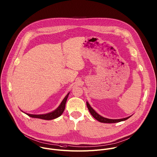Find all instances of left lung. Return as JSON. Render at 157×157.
Listing matches in <instances>:
<instances>
[{
    "label": "left lung",
    "mask_w": 157,
    "mask_h": 157,
    "mask_svg": "<svg viewBox=\"0 0 157 157\" xmlns=\"http://www.w3.org/2000/svg\"><path fill=\"white\" fill-rule=\"evenodd\" d=\"M86 105L87 107L88 108V110L89 111V113H91V114L93 116V117L94 119H96V120H98L99 122H102V123H116V122H119L121 121H125L127 119H128L129 117H130L131 116L124 118V119H107V118H105L101 116H100L99 114H98L91 107V105H89V104L86 102Z\"/></svg>",
    "instance_id": "obj_1"
}]
</instances>
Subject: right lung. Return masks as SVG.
I'll list each match as a JSON object with an SVG mask.
<instances>
[{"mask_svg":"<svg viewBox=\"0 0 157 157\" xmlns=\"http://www.w3.org/2000/svg\"><path fill=\"white\" fill-rule=\"evenodd\" d=\"M70 93L67 94L65 98L63 99L62 102H61L60 105L58 106V107L55 109V110L51 112L50 113H47L45 114H39V115H36V114H27L25 113L27 115L29 116L33 117V118H38V119H44V120H52L55 119L58 117H59L63 113V111L65 109V105L66 102L67 101V99L68 98Z\"/></svg>","mask_w":157,"mask_h":157,"instance_id":"obj_1","label":"right lung"}]
</instances>
